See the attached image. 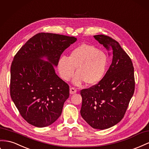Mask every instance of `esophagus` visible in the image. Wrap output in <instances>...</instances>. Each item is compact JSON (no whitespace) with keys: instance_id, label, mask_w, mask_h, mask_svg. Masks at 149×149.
Returning <instances> with one entry per match:
<instances>
[{"instance_id":"1","label":"esophagus","mask_w":149,"mask_h":149,"mask_svg":"<svg viewBox=\"0 0 149 149\" xmlns=\"http://www.w3.org/2000/svg\"><path fill=\"white\" fill-rule=\"evenodd\" d=\"M76 91H77V90H76V88H74L73 87L70 88V94L71 95H73V94L76 93Z\"/></svg>"}]
</instances>
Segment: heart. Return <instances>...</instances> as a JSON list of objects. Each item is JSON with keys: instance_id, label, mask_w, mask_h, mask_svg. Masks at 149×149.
<instances>
[{"instance_id": "b5f03b06", "label": "heart", "mask_w": 149, "mask_h": 149, "mask_svg": "<svg viewBox=\"0 0 149 149\" xmlns=\"http://www.w3.org/2000/svg\"><path fill=\"white\" fill-rule=\"evenodd\" d=\"M108 57L104 52L88 44H82L72 51L70 56H62L58 61L61 77L68 81L74 73L73 83L80 85L83 81L88 85L98 83L105 74Z\"/></svg>"}]
</instances>
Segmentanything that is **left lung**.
<instances>
[{
    "label": "left lung",
    "mask_w": 149,
    "mask_h": 149,
    "mask_svg": "<svg viewBox=\"0 0 149 149\" xmlns=\"http://www.w3.org/2000/svg\"><path fill=\"white\" fill-rule=\"evenodd\" d=\"M96 40L111 51L112 62L103 78L95 85L80 91L83 118L96 129H107L122 120L135 90L134 68L119 43L108 36Z\"/></svg>",
    "instance_id": "left-lung-1"
}]
</instances>
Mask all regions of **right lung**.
Returning a JSON list of instances; mask_svg holds the SVG:
<instances>
[{
  "mask_svg": "<svg viewBox=\"0 0 149 149\" xmlns=\"http://www.w3.org/2000/svg\"><path fill=\"white\" fill-rule=\"evenodd\" d=\"M77 39L53 33L34 36L15 55L10 67V94L20 114L37 127L54 123L70 96V86L56 74L61 54ZM47 58L49 62L41 58Z\"/></svg>",
  "mask_w": 149,
  "mask_h": 149,
  "instance_id": "add662e5",
  "label": "right lung"
}]
</instances>
